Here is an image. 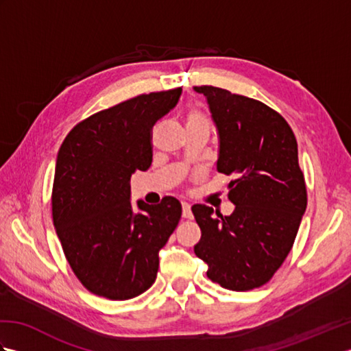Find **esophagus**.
Masks as SVG:
<instances>
[{
    "mask_svg": "<svg viewBox=\"0 0 351 351\" xmlns=\"http://www.w3.org/2000/svg\"><path fill=\"white\" fill-rule=\"evenodd\" d=\"M182 217L191 220L193 219V213H191V206L187 202H182Z\"/></svg>",
    "mask_w": 351,
    "mask_h": 351,
    "instance_id": "esophagus-1",
    "label": "esophagus"
}]
</instances>
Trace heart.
<instances>
[{"label":"heart","instance_id":"heart-1","mask_svg":"<svg viewBox=\"0 0 351 351\" xmlns=\"http://www.w3.org/2000/svg\"><path fill=\"white\" fill-rule=\"evenodd\" d=\"M199 123L210 125V121H208V117L204 111H200L199 108H191L187 114V125H199Z\"/></svg>","mask_w":351,"mask_h":351}]
</instances>
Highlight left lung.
I'll list each match as a JSON object with an SVG mask.
<instances>
[{
    "label": "left lung",
    "mask_w": 351,
    "mask_h": 351,
    "mask_svg": "<svg viewBox=\"0 0 351 351\" xmlns=\"http://www.w3.org/2000/svg\"><path fill=\"white\" fill-rule=\"evenodd\" d=\"M195 90L206 96L217 125V170L234 175L228 197L235 205L225 217L210 206H191L202 232L195 253L220 287L259 288L288 256L306 210L297 140L285 119L264 102L213 86Z\"/></svg>",
    "instance_id": "8db88e82"
}]
</instances>
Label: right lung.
<instances>
[{"label":"right lung","instance_id":"obj_1","mask_svg":"<svg viewBox=\"0 0 351 351\" xmlns=\"http://www.w3.org/2000/svg\"><path fill=\"white\" fill-rule=\"evenodd\" d=\"M181 87L138 95L78 122L57 155L51 211L64 256L92 294L130 300L152 287L158 252L180 223L171 196L130 200L131 175L152 162L154 125L176 106Z\"/></svg>","mask_w":351,"mask_h":351}]
</instances>
